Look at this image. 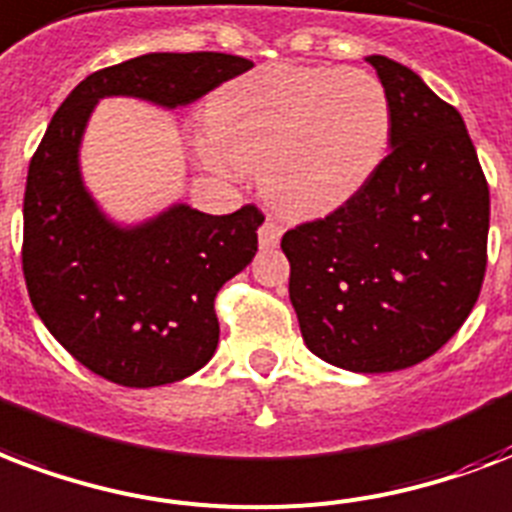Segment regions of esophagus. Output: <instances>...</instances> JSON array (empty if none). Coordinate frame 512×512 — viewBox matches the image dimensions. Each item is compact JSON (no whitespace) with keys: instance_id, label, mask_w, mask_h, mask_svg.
I'll list each match as a JSON object with an SVG mask.
<instances>
[{"instance_id":"obj_1","label":"esophagus","mask_w":512,"mask_h":512,"mask_svg":"<svg viewBox=\"0 0 512 512\" xmlns=\"http://www.w3.org/2000/svg\"><path fill=\"white\" fill-rule=\"evenodd\" d=\"M282 233H284L282 225L268 217V220L260 225V247H263V249L279 247V239H282Z\"/></svg>"}]
</instances>
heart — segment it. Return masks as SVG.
Returning a JSON list of instances; mask_svg holds the SVG:
<instances>
[{"instance_id": "obj_1", "label": "heart", "mask_w": 512, "mask_h": 512, "mask_svg": "<svg viewBox=\"0 0 512 512\" xmlns=\"http://www.w3.org/2000/svg\"><path fill=\"white\" fill-rule=\"evenodd\" d=\"M389 134V96L370 72L268 64L214 93L198 152L220 169H260L276 209L319 217L360 193Z\"/></svg>"}]
</instances>
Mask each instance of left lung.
I'll use <instances>...</instances> for the list:
<instances>
[{"instance_id": "8db88e82", "label": "left lung", "mask_w": 512, "mask_h": 512, "mask_svg": "<svg viewBox=\"0 0 512 512\" xmlns=\"http://www.w3.org/2000/svg\"><path fill=\"white\" fill-rule=\"evenodd\" d=\"M392 107L389 155L325 220L284 233L303 341L351 373L427 360L481 295L489 185L462 115L419 74L368 56Z\"/></svg>"}]
</instances>
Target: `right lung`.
<instances>
[{
	"instance_id": "add662e5",
	"label": "right lung",
	"mask_w": 512,
	"mask_h": 512,
	"mask_svg": "<svg viewBox=\"0 0 512 512\" xmlns=\"http://www.w3.org/2000/svg\"><path fill=\"white\" fill-rule=\"evenodd\" d=\"M228 53H147L85 77L50 120L23 195V276L31 306L74 360L112 384H174L212 360L214 298L257 252L263 212L204 214L174 204L123 228L80 174V142L107 96L177 109L249 72Z\"/></svg>"
}]
</instances>
